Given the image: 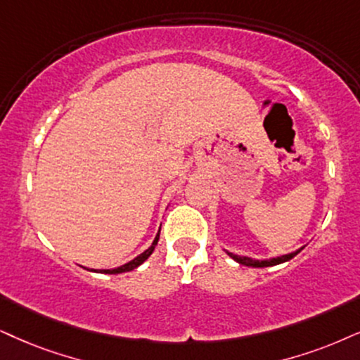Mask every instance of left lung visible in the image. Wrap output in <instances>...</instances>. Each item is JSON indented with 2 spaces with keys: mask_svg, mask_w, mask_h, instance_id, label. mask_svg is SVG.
<instances>
[{
  "mask_svg": "<svg viewBox=\"0 0 360 360\" xmlns=\"http://www.w3.org/2000/svg\"><path fill=\"white\" fill-rule=\"evenodd\" d=\"M304 248L297 249V251L294 252H289V254H282V256H277V257H269V259H252V257H248V256H238V254L234 252H229L226 251L227 256L231 259H234L236 262L243 264V266H249V267H269V266H277V264H282V262H288L292 259L294 256H297L299 252L302 251Z\"/></svg>",
  "mask_w": 360,
  "mask_h": 360,
  "instance_id": "8db88e82",
  "label": "left lung"
}]
</instances>
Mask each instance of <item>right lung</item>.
<instances>
[{
	"label": "right lung",
	"mask_w": 360,
	"mask_h": 360,
	"mask_svg": "<svg viewBox=\"0 0 360 360\" xmlns=\"http://www.w3.org/2000/svg\"><path fill=\"white\" fill-rule=\"evenodd\" d=\"M159 233H161V229L158 231V234H156V238H154L153 244L149 245V248L146 249V251H144V252H141L139 256H136V257L133 259V261H129V262L122 264V266H120V267H115V269H88V271H93V272H103V274H121V272H129V271L136 269V267H139L141 264H143L144 261H146V259H148V257L151 256V254H153L154 248H156V245H158V240H159Z\"/></svg>",
	"instance_id": "add662e5"
}]
</instances>
